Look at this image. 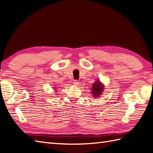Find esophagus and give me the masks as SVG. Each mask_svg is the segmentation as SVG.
Here are the masks:
<instances>
[{"label":"esophagus","mask_w":153,"mask_h":153,"mask_svg":"<svg viewBox=\"0 0 153 153\" xmlns=\"http://www.w3.org/2000/svg\"><path fill=\"white\" fill-rule=\"evenodd\" d=\"M73 84L75 86H79V81H78L77 80H74V82H73Z\"/></svg>","instance_id":"34e87169"}]
</instances>
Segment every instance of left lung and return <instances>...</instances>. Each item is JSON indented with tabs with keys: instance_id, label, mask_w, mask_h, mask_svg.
I'll return each instance as SVG.
<instances>
[{
	"instance_id": "1",
	"label": "left lung",
	"mask_w": 153,
	"mask_h": 153,
	"mask_svg": "<svg viewBox=\"0 0 153 153\" xmlns=\"http://www.w3.org/2000/svg\"><path fill=\"white\" fill-rule=\"evenodd\" d=\"M104 89V85H102V83L100 82V80L95 81V82L93 84L92 87V96L96 98L98 97L100 95L102 94V91Z\"/></svg>"
}]
</instances>
